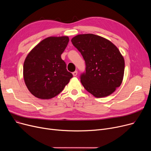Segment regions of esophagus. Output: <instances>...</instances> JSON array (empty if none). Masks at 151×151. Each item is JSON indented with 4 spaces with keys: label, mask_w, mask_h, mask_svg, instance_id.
Wrapping results in <instances>:
<instances>
[{
    "label": "esophagus",
    "mask_w": 151,
    "mask_h": 151,
    "mask_svg": "<svg viewBox=\"0 0 151 151\" xmlns=\"http://www.w3.org/2000/svg\"><path fill=\"white\" fill-rule=\"evenodd\" d=\"M72 74H73V75L74 76H76L77 75V74H78V71H75L74 72L72 73Z\"/></svg>",
    "instance_id": "obj_1"
}]
</instances>
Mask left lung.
Instances as JSON below:
<instances>
[{
    "label": "left lung",
    "instance_id": "1",
    "mask_svg": "<svg viewBox=\"0 0 151 151\" xmlns=\"http://www.w3.org/2000/svg\"><path fill=\"white\" fill-rule=\"evenodd\" d=\"M71 42L85 60L86 71L80 79L86 90L97 98L113 93L122 82L125 68L117 47L108 40L92 34L78 35Z\"/></svg>",
    "mask_w": 151,
    "mask_h": 151
}]
</instances>
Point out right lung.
Here are the masks:
<instances>
[{
	"mask_svg": "<svg viewBox=\"0 0 151 151\" xmlns=\"http://www.w3.org/2000/svg\"><path fill=\"white\" fill-rule=\"evenodd\" d=\"M68 42L67 36L47 37L27 55L23 76L27 89L35 97L44 100L55 97L73 77L61 58Z\"/></svg>",
	"mask_w": 151,
	"mask_h": 151,
	"instance_id": "right-lung-1",
	"label": "right lung"
}]
</instances>
